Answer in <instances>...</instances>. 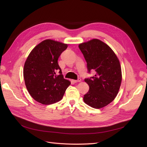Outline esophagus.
I'll list each match as a JSON object with an SVG mask.
<instances>
[{"label": "esophagus", "mask_w": 147, "mask_h": 147, "mask_svg": "<svg viewBox=\"0 0 147 147\" xmlns=\"http://www.w3.org/2000/svg\"><path fill=\"white\" fill-rule=\"evenodd\" d=\"M81 81V78H78L77 80H73V82L74 83H77V82H80Z\"/></svg>", "instance_id": "1"}]
</instances>
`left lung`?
Here are the masks:
<instances>
[{"label": "left lung", "mask_w": 147, "mask_h": 147, "mask_svg": "<svg viewBox=\"0 0 147 147\" xmlns=\"http://www.w3.org/2000/svg\"><path fill=\"white\" fill-rule=\"evenodd\" d=\"M80 50L87 63L88 72L93 77L84 79L90 90L83 100L94 109H101L112 102L121 85V69L117 56L110 47L98 39L80 44Z\"/></svg>", "instance_id": "obj_1"}]
</instances>
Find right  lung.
Returning <instances> with one entry per match:
<instances>
[{
    "mask_svg": "<svg viewBox=\"0 0 147 147\" xmlns=\"http://www.w3.org/2000/svg\"><path fill=\"white\" fill-rule=\"evenodd\" d=\"M67 48V44L47 39L40 43L29 55L23 75L26 88L37 102L49 105L59 101L70 84L64 78L57 63Z\"/></svg>",
    "mask_w": 147,
    "mask_h": 147,
    "instance_id": "add662e5",
    "label": "right lung"
}]
</instances>
